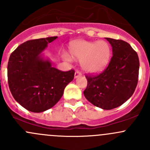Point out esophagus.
<instances>
[{
	"label": "esophagus",
	"instance_id": "esophagus-1",
	"mask_svg": "<svg viewBox=\"0 0 150 150\" xmlns=\"http://www.w3.org/2000/svg\"><path fill=\"white\" fill-rule=\"evenodd\" d=\"M81 75H82V73H81L79 70H76L75 72V78H77L78 77L81 76Z\"/></svg>",
	"mask_w": 150,
	"mask_h": 150
}]
</instances>
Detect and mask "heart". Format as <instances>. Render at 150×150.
<instances>
[{"mask_svg":"<svg viewBox=\"0 0 150 150\" xmlns=\"http://www.w3.org/2000/svg\"><path fill=\"white\" fill-rule=\"evenodd\" d=\"M69 53L73 59L81 60V66L88 72H98L102 70L109 63L111 57V47L105 40L98 42L78 40L69 45ZM67 61L72 57L67 54H63Z\"/></svg>","mask_w":150,"mask_h":150,"instance_id":"b5f03b06","label":"heart"}]
</instances>
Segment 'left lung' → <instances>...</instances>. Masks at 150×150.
Here are the masks:
<instances>
[{"instance_id": "left-lung-1", "label": "left lung", "mask_w": 150, "mask_h": 150, "mask_svg": "<svg viewBox=\"0 0 150 150\" xmlns=\"http://www.w3.org/2000/svg\"><path fill=\"white\" fill-rule=\"evenodd\" d=\"M112 47V57L98 75H86L85 97L94 106L112 110L125 103L133 95L139 78V60L129 43L105 38Z\"/></svg>"}]
</instances>
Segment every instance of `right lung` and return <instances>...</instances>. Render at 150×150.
Wrapping results in <instances>:
<instances>
[{
	"label": "right lung",
	"instance_id": "1",
	"mask_svg": "<svg viewBox=\"0 0 150 150\" xmlns=\"http://www.w3.org/2000/svg\"><path fill=\"white\" fill-rule=\"evenodd\" d=\"M57 36L25 42L11 54L8 83L12 96L24 108L41 112L54 107L62 96L75 70L64 72L51 66L40 54Z\"/></svg>",
	"mask_w": 150,
	"mask_h": 150
}]
</instances>
